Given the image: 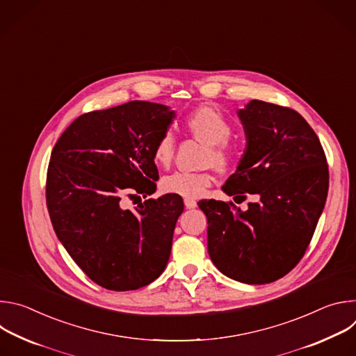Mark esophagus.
<instances>
[{
    "label": "esophagus",
    "mask_w": 356,
    "mask_h": 356,
    "mask_svg": "<svg viewBox=\"0 0 356 356\" xmlns=\"http://www.w3.org/2000/svg\"><path fill=\"white\" fill-rule=\"evenodd\" d=\"M184 206H186V209L193 210V209L197 207V202H195L194 200H191V198H186V200H184Z\"/></svg>",
    "instance_id": "esophagus-1"
}]
</instances>
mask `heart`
<instances>
[{"label":"heart","instance_id":"heart-1","mask_svg":"<svg viewBox=\"0 0 356 356\" xmlns=\"http://www.w3.org/2000/svg\"><path fill=\"white\" fill-rule=\"evenodd\" d=\"M188 132L197 139L210 145L207 163H213L220 170H229L235 158L232 150L225 145L231 136L232 127L222 113L210 106H201L190 113L186 118ZM175 138L170 132H165L154 147V161L158 166L168 168L175 156ZM213 184L210 173L175 172L162 179L161 187L165 193L181 195L186 198H198Z\"/></svg>","mask_w":356,"mask_h":356}]
</instances>
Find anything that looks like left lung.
Masks as SVG:
<instances>
[{
	"label": "left lung",
	"mask_w": 356,
	"mask_h": 356,
	"mask_svg": "<svg viewBox=\"0 0 356 356\" xmlns=\"http://www.w3.org/2000/svg\"><path fill=\"white\" fill-rule=\"evenodd\" d=\"M246 146L222 191L243 201L202 200L209 253L225 276L265 284L287 275L302 258L328 194V166L318 136L298 113L252 99L238 110ZM239 201V202H241Z\"/></svg>",
	"instance_id": "1"
}]
</instances>
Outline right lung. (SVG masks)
<instances>
[{
  "instance_id": "right-lung-1",
  "label": "right lung",
  "mask_w": 356,
  "mask_h": 356,
  "mask_svg": "<svg viewBox=\"0 0 356 356\" xmlns=\"http://www.w3.org/2000/svg\"><path fill=\"white\" fill-rule=\"evenodd\" d=\"M176 113L149 101L80 115L56 142L46 180L54 229L79 268L108 290H136L165 270L183 198L154 194V147Z\"/></svg>"
}]
</instances>
